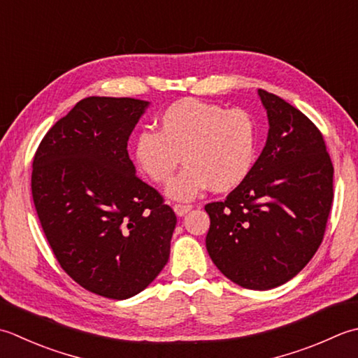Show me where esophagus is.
<instances>
[{
	"mask_svg": "<svg viewBox=\"0 0 358 358\" xmlns=\"http://www.w3.org/2000/svg\"><path fill=\"white\" fill-rule=\"evenodd\" d=\"M191 209H192V205H173L175 214L180 215V217H183L185 214H187L189 211H191Z\"/></svg>",
	"mask_w": 358,
	"mask_h": 358,
	"instance_id": "esophagus-1",
	"label": "esophagus"
}]
</instances>
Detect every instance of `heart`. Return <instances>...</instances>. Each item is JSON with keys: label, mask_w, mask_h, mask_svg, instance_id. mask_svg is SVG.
<instances>
[{"label": "heart", "mask_w": 358, "mask_h": 358, "mask_svg": "<svg viewBox=\"0 0 358 358\" xmlns=\"http://www.w3.org/2000/svg\"><path fill=\"white\" fill-rule=\"evenodd\" d=\"M158 131L144 130L133 145L135 163L147 178L164 185L181 163L185 171L167 187L177 200H191L211 186L228 192L248 178L257 158L259 129L248 111L181 99L158 117Z\"/></svg>", "instance_id": "1"}]
</instances>
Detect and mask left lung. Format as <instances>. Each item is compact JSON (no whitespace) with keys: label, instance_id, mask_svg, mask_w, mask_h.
Instances as JSON below:
<instances>
[{"label":"left lung","instance_id":"1","mask_svg":"<svg viewBox=\"0 0 358 358\" xmlns=\"http://www.w3.org/2000/svg\"><path fill=\"white\" fill-rule=\"evenodd\" d=\"M268 136L253 171L225 201L208 203L206 250L243 289L282 285L323 242L334 200V166L321 131L276 94L259 90Z\"/></svg>","mask_w":358,"mask_h":358}]
</instances>
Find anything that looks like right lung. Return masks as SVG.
<instances>
[{"label": "right lung", "mask_w": 358, "mask_h": 358, "mask_svg": "<svg viewBox=\"0 0 358 358\" xmlns=\"http://www.w3.org/2000/svg\"><path fill=\"white\" fill-rule=\"evenodd\" d=\"M147 107L131 97H85L49 129L32 163L34 205L60 267L110 299L135 296L159 275L177 225L129 158Z\"/></svg>", "instance_id": "add662e5"}]
</instances>
